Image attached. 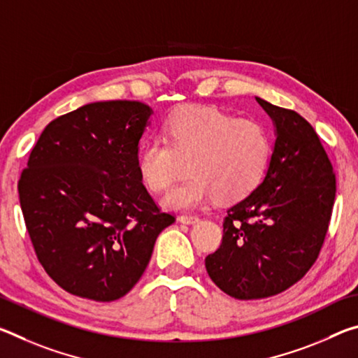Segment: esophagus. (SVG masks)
I'll return each instance as SVG.
<instances>
[{
  "mask_svg": "<svg viewBox=\"0 0 358 358\" xmlns=\"http://www.w3.org/2000/svg\"><path fill=\"white\" fill-rule=\"evenodd\" d=\"M178 221L180 222H183V224H196V222H199V217L197 216H180L178 217Z\"/></svg>",
  "mask_w": 358,
  "mask_h": 358,
  "instance_id": "obj_1",
  "label": "esophagus"
}]
</instances>
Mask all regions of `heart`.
<instances>
[{
  "instance_id": "b5f03b06",
  "label": "heart",
  "mask_w": 358,
  "mask_h": 358,
  "mask_svg": "<svg viewBox=\"0 0 358 358\" xmlns=\"http://www.w3.org/2000/svg\"><path fill=\"white\" fill-rule=\"evenodd\" d=\"M271 141L257 121L237 120L213 107H186L171 115L164 138H151L137 167L150 191H164L185 172L162 205L192 210L216 199L238 202L256 189L268 167Z\"/></svg>"
}]
</instances>
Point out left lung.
Masks as SVG:
<instances>
[{
    "label": "left lung",
    "instance_id": "obj_1",
    "mask_svg": "<svg viewBox=\"0 0 358 358\" xmlns=\"http://www.w3.org/2000/svg\"><path fill=\"white\" fill-rule=\"evenodd\" d=\"M275 124L268 169L227 210L220 250L205 259L217 287L238 300L265 299L316 262L335 203L336 180L316 131L294 110L256 98Z\"/></svg>",
    "mask_w": 358,
    "mask_h": 358
}]
</instances>
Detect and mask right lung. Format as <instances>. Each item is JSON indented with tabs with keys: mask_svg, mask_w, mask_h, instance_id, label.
<instances>
[{
	"mask_svg": "<svg viewBox=\"0 0 358 358\" xmlns=\"http://www.w3.org/2000/svg\"><path fill=\"white\" fill-rule=\"evenodd\" d=\"M151 107L101 101L50 121L19 180L36 256L66 292L94 301L126 295L175 217L156 207L138 173Z\"/></svg>",
	"mask_w": 358,
	"mask_h": 358,
	"instance_id": "add662e5",
	"label": "right lung"
}]
</instances>
